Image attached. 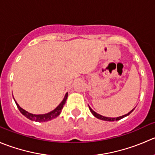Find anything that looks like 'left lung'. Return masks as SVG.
Here are the masks:
<instances>
[{
	"mask_svg": "<svg viewBox=\"0 0 155 155\" xmlns=\"http://www.w3.org/2000/svg\"><path fill=\"white\" fill-rule=\"evenodd\" d=\"M89 108H90V111H91V113L93 114V115L95 116V117H97L98 119H100V120H106V121H114V120H120V119H122L123 117H126V116L129 115L130 113H131L132 111H133V110L135 109V108H133V109L131 110V111H130V112L128 113V114H124V115H123V116H120V117H104V116H102V115H100V114H97L96 112H95V111H93V110L92 109V108H90V106H89Z\"/></svg>",
	"mask_w": 155,
	"mask_h": 155,
	"instance_id": "left-lung-1",
	"label": "left lung"
}]
</instances>
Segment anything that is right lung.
Segmentation results:
<instances>
[{
	"mask_svg": "<svg viewBox=\"0 0 155 155\" xmlns=\"http://www.w3.org/2000/svg\"><path fill=\"white\" fill-rule=\"evenodd\" d=\"M67 97H68V93L65 94V97H64L63 100L62 101L60 104L55 108L53 111H50V112L47 113V114H31V113H28V111H25L24 109H22L20 106L17 104V102L15 101L16 102V105H17L18 108L20 111V112L23 114L25 117L28 118L29 120H35V121H38V122H45V121H48V120H51L52 119L55 118V117H58V116L60 114L61 111H62V108H63V105H65V102H66Z\"/></svg>",
	"mask_w": 155,
	"mask_h": 155,
	"instance_id": "add662e5",
	"label": "right lung"
}]
</instances>
